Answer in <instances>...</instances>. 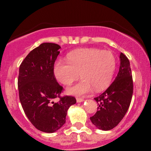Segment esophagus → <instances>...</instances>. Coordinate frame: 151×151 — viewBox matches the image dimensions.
I'll return each instance as SVG.
<instances>
[{
	"label": "esophagus",
	"mask_w": 151,
	"mask_h": 151,
	"mask_svg": "<svg viewBox=\"0 0 151 151\" xmlns=\"http://www.w3.org/2000/svg\"><path fill=\"white\" fill-rule=\"evenodd\" d=\"M85 100L83 99H80V98H77V103H81V102H83Z\"/></svg>",
	"instance_id": "34e87169"
}]
</instances>
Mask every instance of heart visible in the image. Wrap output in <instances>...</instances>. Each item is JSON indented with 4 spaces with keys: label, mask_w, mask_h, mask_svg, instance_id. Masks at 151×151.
<instances>
[{
    "label": "heart",
    "mask_w": 151,
    "mask_h": 151,
    "mask_svg": "<svg viewBox=\"0 0 151 151\" xmlns=\"http://www.w3.org/2000/svg\"><path fill=\"white\" fill-rule=\"evenodd\" d=\"M67 62L58 60L53 72L56 80L63 85H70L80 74L82 80L68 87L66 93L83 96L93 91H101L110 84L116 68V59L110 51L86 48L70 52Z\"/></svg>",
    "instance_id": "heart-1"
}]
</instances>
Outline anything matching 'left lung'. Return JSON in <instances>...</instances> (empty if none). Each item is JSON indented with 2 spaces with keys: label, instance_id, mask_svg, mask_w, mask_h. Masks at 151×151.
I'll use <instances>...</instances> for the list:
<instances>
[{
  "label": "left lung",
  "instance_id": "left-lung-1",
  "mask_svg": "<svg viewBox=\"0 0 151 151\" xmlns=\"http://www.w3.org/2000/svg\"><path fill=\"white\" fill-rule=\"evenodd\" d=\"M132 94L133 81L130 63L121 52L119 71L115 80L103 93L94 98L99 106L96 113L90 118L93 124L102 131L115 128L129 109Z\"/></svg>",
  "mask_w": 151,
  "mask_h": 151
}]
</instances>
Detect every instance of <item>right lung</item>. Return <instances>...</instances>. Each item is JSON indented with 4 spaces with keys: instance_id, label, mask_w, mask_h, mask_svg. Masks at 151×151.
<instances>
[{
    "instance_id": "obj_1",
    "label": "right lung",
    "mask_w": 151,
    "mask_h": 151,
    "mask_svg": "<svg viewBox=\"0 0 151 151\" xmlns=\"http://www.w3.org/2000/svg\"><path fill=\"white\" fill-rule=\"evenodd\" d=\"M60 47L43 43L35 48L21 63L18 77L19 101L30 123L38 129L53 133L66 123L67 111L76 104L74 97H60L63 90L56 81L53 67ZM58 97L60 100L55 103Z\"/></svg>"
}]
</instances>
